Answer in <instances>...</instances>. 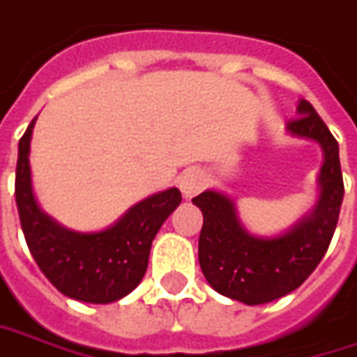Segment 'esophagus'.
I'll list each match as a JSON object with an SVG mask.
<instances>
[{
	"label": "esophagus",
	"instance_id": "esophagus-1",
	"mask_svg": "<svg viewBox=\"0 0 357 357\" xmlns=\"http://www.w3.org/2000/svg\"><path fill=\"white\" fill-rule=\"evenodd\" d=\"M206 174L204 172H199V169H195V167H190V169H185L181 176H179L178 183H179V190H181V194L185 199H190V197H194L197 195L204 188H206Z\"/></svg>",
	"mask_w": 357,
	"mask_h": 357
}]
</instances>
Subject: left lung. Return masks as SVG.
<instances>
[{
    "instance_id": "8db88e82",
    "label": "left lung",
    "mask_w": 357,
    "mask_h": 357,
    "mask_svg": "<svg viewBox=\"0 0 357 357\" xmlns=\"http://www.w3.org/2000/svg\"><path fill=\"white\" fill-rule=\"evenodd\" d=\"M298 119L289 121L291 137L314 142L321 148L318 199L300 220L271 236L250 231L240 220L234 197L220 190L195 195L202 209L199 266L208 284L229 300L259 305L298 289L318 268L332 241L344 199L340 148L312 103L298 101Z\"/></svg>"
}]
</instances>
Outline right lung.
<instances>
[{
  "label": "right lung",
  "instance_id": "obj_1",
  "mask_svg": "<svg viewBox=\"0 0 357 357\" xmlns=\"http://www.w3.org/2000/svg\"><path fill=\"white\" fill-rule=\"evenodd\" d=\"M36 119L20 139L15 172V202L27 248L63 296L86 303L117 302L142 282L151 241L179 206L181 194L178 188H167L148 195L98 231L61 225L41 209L31 183L29 149Z\"/></svg>",
  "mask_w": 357,
  "mask_h": 357
}]
</instances>
